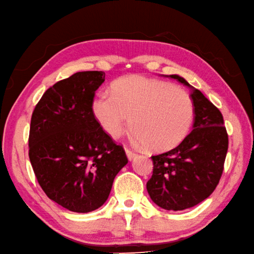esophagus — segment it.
<instances>
[{"mask_svg":"<svg viewBox=\"0 0 254 254\" xmlns=\"http://www.w3.org/2000/svg\"><path fill=\"white\" fill-rule=\"evenodd\" d=\"M126 155H127V157H128L129 160H131V159H133L135 156H137V153H135V152L132 151V150H130V148H126Z\"/></svg>","mask_w":254,"mask_h":254,"instance_id":"34e87169","label":"esophagus"}]
</instances>
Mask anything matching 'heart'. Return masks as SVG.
Masks as SVG:
<instances>
[{"instance_id": "b5f03b06", "label": "heart", "mask_w": 254, "mask_h": 254, "mask_svg": "<svg viewBox=\"0 0 254 254\" xmlns=\"http://www.w3.org/2000/svg\"><path fill=\"white\" fill-rule=\"evenodd\" d=\"M92 115L110 137L119 138L128 123L140 143L153 151L175 147L189 132L194 116L190 96L164 80L123 76L91 101Z\"/></svg>"}]
</instances>
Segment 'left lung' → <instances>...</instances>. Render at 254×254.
I'll return each mask as SVG.
<instances>
[{
	"instance_id": "obj_1",
	"label": "left lung",
	"mask_w": 254,
	"mask_h": 254,
	"mask_svg": "<svg viewBox=\"0 0 254 254\" xmlns=\"http://www.w3.org/2000/svg\"><path fill=\"white\" fill-rule=\"evenodd\" d=\"M191 90L194 124L177 147L152 156L153 175L146 183L151 199L166 210L189 209L212 194L224 169L228 135L220 110L179 75H169Z\"/></svg>"
}]
</instances>
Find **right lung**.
Segmentation results:
<instances>
[{
    "mask_svg": "<svg viewBox=\"0 0 254 254\" xmlns=\"http://www.w3.org/2000/svg\"><path fill=\"white\" fill-rule=\"evenodd\" d=\"M102 71H84L56 83L31 117L29 158L49 199L73 212L94 211L107 201L114 178L128 163L92 115Z\"/></svg>",
    "mask_w": 254,
    "mask_h": 254,
    "instance_id": "1",
    "label": "right lung"
}]
</instances>
